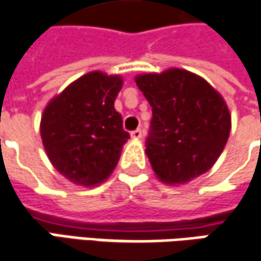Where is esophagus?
<instances>
[{"label": "esophagus", "instance_id": "obj_1", "mask_svg": "<svg viewBox=\"0 0 261 261\" xmlns=\"http://www.w3.org/2000/svg\"><path fill=\"white\" fill-rule=\"evenodd\" d=\"M142 136H143L142 128H137V130L131 131V137H133V139H136V140H139V139H142Z\"/></svg>", "mask_w": 261, "mask_h": 261}]
</instances>
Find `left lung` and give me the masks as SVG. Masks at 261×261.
Listing matches in <instances>:
<instances>
[{"instance_id": "obj_1", "label": "left lung", "mask_w": 261, "mask_h": 261, "mask_svg": "<svg viewBox=\"0 0 261 261\" xmlns=\"http://www.w3.org/2000/svg\"><path fill=\"white\" fill-rule=\"evenodd\" d=\"M136 83L152 107L146 153L158 178L184 184L207 172L231 131L221 95L201 77L179 68L139 75Z\"/></svg>"}]
</instances>
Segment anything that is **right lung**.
Listing matches in <instances>:
<instances>
[{
  "label": "right lung",
  "instance_id": "add662e5",
  "mask_svg": "<svg viewBox=\"0 0 261 261\" xmlns=\"http://www.w3.org/2000/svg\"><path fill=\"white\" fill-rule=\"evenodd\" d=\"M118 75L92 71L54 97L43 111L40 136L55 169L74 184L92 187L111 175L130 134L114 102Z\"/></svg>",
  "mask_w": 261,
  "mask_h": 261
}]
</instances>
